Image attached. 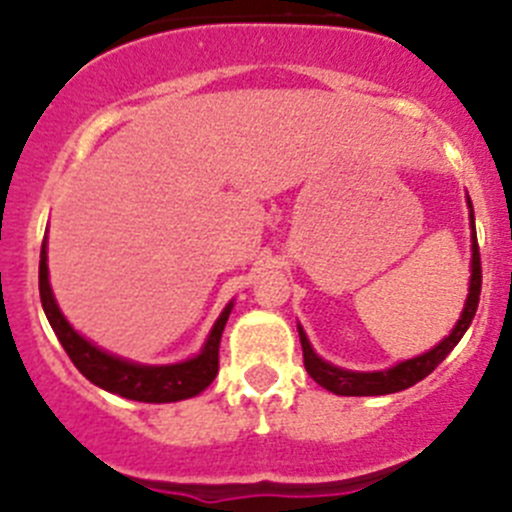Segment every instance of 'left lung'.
I'll return each instance as SVG.
<instances>
[{
  "mask_svg": "<svg viewBox=\"0 0 512 512\" xmlns=\"http://www.w3.org/2000/svg\"><path fill=\"white\" fill-rule=\"evenodd\" d=\"M469 205V225H472V277H469V295L464 302V310H461L459 320L451 328V333L443 341H438L431 351L425 354L413 356V359H405L400 364L390 366V369H379V372H354V369H343V366L330 364V361L320 359L315 354V348L307 341V333L302 330V325L297 323V333H300L302 343V356H305V369L320 387H325L333 395L343 397H377V395H392V392H402L418 384L420 379H425L428 374L441 364L446 356L454 351L456 343L461 341V336L467 333V328L472 325L474 312L479 305V292H482V266H479V246H477V230H474V210L472 200L467 194Z\"/></svg>",
  "mask_w": 512,
  "mask_h": 512,
  "instance_id": "8db88e82",
  "label": "left lung"
}]
</instances>
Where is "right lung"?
<instances>
[{"mask_svg":"<svg viewBox=\"0 0 512 512\" xmlns=\"http://www.w3.org/2000/svg\"><path fill=\"white\" fill-rule=\"evenodd\" d=\"M38 282L45 318L61 341L63 351L69 354L76 369L102 390L138 402H179L205 392L212 379L217 377V366H220L217 364V351H220V338H223L228 315L233 310V300L223 307L220 318L215 320L200 354H194L192 359L176 361V364H138V361L122 359V356L94 346L66 320L56 297H53L51 279H48V246H45V241L40 248Z\"/></svg>","mask_w":512,"mask_h":512,"instance_id":"1","label":"right lung"}]
</instances>
